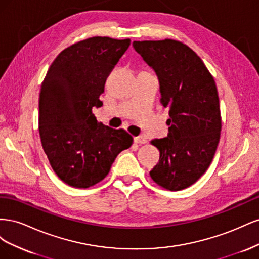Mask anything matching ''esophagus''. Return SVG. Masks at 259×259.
Returning a JSON list of instances; mask_svg holds the SVG:
<instances>
[{"instance_id":"34e87169","label":"esophagus","mask_w":259,"mask_h":259,"mask_svg":"<svg viewBox=\"0 0 259 259\" xmlns=\"http://www.w3.org/2000/svg\"><path fill=\"white\" fill-rule=\"evenodd\" d=\"M134 142L136 144H140V145L146 144L147 143V138L145 136H137V137L134 138Z\"/></svg>"}]
</instances>
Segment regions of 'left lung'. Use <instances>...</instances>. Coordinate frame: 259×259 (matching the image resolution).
Masks as SVG:
<instances>
[{
	"mask_svg": "<svg viewBox=\"0 0 259 259\" xmlns=\"http://www.w3.org/2000/svg\"><path fill=\"white\" fill-rule=\"evenodd\" d=\"M133 48L160 83L161 104L168 108V135L153 139L159 163L153 182L170 191L193 185L205 173L221 138L222 117L214 77L190 48L175 40L134 41Z\"/></svg>",
	"mask_w": 259,
	"mask_h": 259,
	"instance_id": "1",
	"label": "left lung"
}]
</instances>
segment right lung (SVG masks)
I'll return each instance as SVG.
<instances>
[{
  "instance_id": "right-lung-1",
  "label": "right lung",
  "mask_w": 259,
  "mask_h": 259,
  "mask_svg": "<svg viewBox=\"0 0 259 259\" xmlns=\"http://www.w3.org/2000/svg\"><path fill=\"white\" fill-rule=\"evenodd\" d=\"M130 38L94 36L55 58L41 86L38 132L51 166L65 184L89 188L101 182L133 137L97 121L107 77L126 52Z\"/></svg>"
}]
</instances>
